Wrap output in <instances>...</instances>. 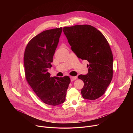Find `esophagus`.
<instances>
[{"label": "esophagus", "instance_id": "1", "mask_svg": "<svg viewBox=\"0 0 133 133\" xmlns=\"http://www.w3.org/2000/svg\"><path fill=\"white\" fill-rule=\"evenodd\" d=\"M77 77L76 76H75V77H73V76H71L70 77V80L71 81H73L74 80H76L77 79Z\"/></svg>", "mask_w": 133, "mask_h": 133}]
</instances>
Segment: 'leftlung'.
I'll list each match as a JSON object with an SVG mask.
<instances>
[{
    "mask_svg": "<svg viewBox=\"0 0 133 133\" xmlns=\"http://www.w3.org/2000/svg\"><path fill=\"white\" fill-rule=\"evenodd\" d=\"M63 31L72 51L89 65L87 75L78 78L84 82L81 94L84 99L95 100L105 93L113 77V55L103 34L89 25L64 27Z\"/></svg>",
    "mask_w": 133,
    "mask_h": 133,
    "instance_id": "8db88e82",
    "label": "left lung"
}]
</instances>
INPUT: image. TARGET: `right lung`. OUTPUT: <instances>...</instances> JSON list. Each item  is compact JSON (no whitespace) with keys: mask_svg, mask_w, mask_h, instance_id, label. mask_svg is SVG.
I'll use <instances>...</instances> for the list:
<instances>
[{"mask_svg":"<svg viewBox=\"0 0 133 133\" xmlns=\"http://www.w3.org/2000/svg\"><path fill=\"white\" fill-rule=\"evenodd\" d=\"M62 27L44 30L28 43L24 55L26 79L44 103L57 106L65 101L70 83L68 76L50 77L53 57L59 42Z\"/></svg>","mask_w":133,"mask_h":133,"instance_id":"right-lung-1","label":"right lung"}]
</instances>
